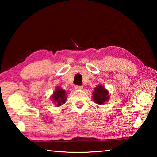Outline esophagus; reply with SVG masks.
Masks as SVG:
<instances>
[{
    "mask_svg": "<svg viewBox=\"0 0 157 157\" xmlns=\"http://www.w3.org/2000/svg\"><path fill=\"white\" fill-rule=\"evenodd\" d=\"M82 88H83V86H78V85L75 86V89L76 90H81V89H82Z\"/></svg>",
    "mask_w": 157,
    "mask_h": 157,
    "instance_id": "1",
    "label": "esophagus"
}]
</instances>
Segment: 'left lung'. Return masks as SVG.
<instances>
[{
  "mask_svg": "<svg viewBox=\"0 0 157 157\" xmlns=\"http://www.w3.org/2000/svg\"><path fill=\"white\" fill-rule=\"evenodd\" d=\"M92 98L96 104L103 105L109 100L110 95L108 90L104 86H102V84H98L93 91Z\"/></svg>",
  "mask_w": 157,
  "mask_h": 157,
  "instance_id": "1",
  "label": "left lung"
}]
</instances>
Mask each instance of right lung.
<instances>
[{"mask_svg":"<svg viewBox=\"0 0 157 157\" xmlns=\"http://www.w3.org/2000/svg\"><path fill=\"white\" fill-rule=\"evenodd\" d=\"M66 92L64 89L61 88L59 86H57L55 91L51 95V100L56 107H59L65 104L66 101Z\"/></svg>","mask_w":157,"mask_h":157,"instance_id":"obj_1","label":"right lung"}]
</instances>
